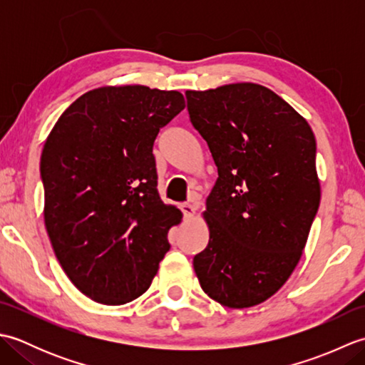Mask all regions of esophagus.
Here are the masks:
<instances>
[{
  "label": "esophagus",
  "instance_id": "obj_1",
  "mask_svg": "<svg viewBox=\"0 0 365 365\" xmlns=\"http://www.w3.org/2000/svg\"><path fill=\"white\" fill-rule=\"evenodd\" d=\"M180 208H182V212H183L185 216H187V218H191V216H195V213H196V207L188 204V202L187 204H182Z\"/></svg>",
  "mask_w": 365,
  "mask_h": 365
}]
</instances>
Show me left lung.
Listing matches in <instances>:
<instances>
[{"label":"left lung","mask_w":365,"mask_h":365,"mask_svg":"<svg viewBox=\"0 0 365 365\" xmlns=\"http://www.w3.org/2000/svg\"><path fill=\"white\" fill-rule=\"evenodd\" d=\"M187 100L218 168L204 212L210 238L192 259L196 276L221 306H257L293 273L319 210L314 131L255 83L187 91Z\"/></svg>","instance_id":"left-lung-1"}]
</instances>
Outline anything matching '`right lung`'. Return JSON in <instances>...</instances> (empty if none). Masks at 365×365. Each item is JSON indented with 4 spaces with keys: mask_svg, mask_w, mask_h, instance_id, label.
I'll return each mask as SVG.
<instances>
[{
    "mask_svg": "<svg viewBox=\"0 0 365 365\" xmlns=\"http://www.w3.org/2000/svg\"><path fill=\"white\" fill-rule=\"evenodd\" d=\"M185 108L177 91L92 89L46 138L41 175L53 251L81 293L120 306L149 289L182 212L163 204L153 141Z\"/></svg>",
    "mask_w": 365,
    "mask_h": 365,
    "instance_id": "1",
    "label": "right lung"
}]
</instances>
